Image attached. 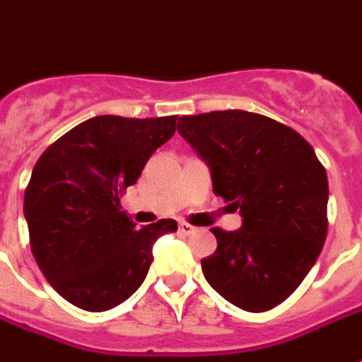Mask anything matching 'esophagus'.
I'll return each instance as SVG.
<instances>
[{
	"label": "esophagus",
	"instance_id": "1",
	"mask_svg": "<svg viewBox=\"0 0 362 362\" xmlns=\"http://www.w3.org/2000/svg\"><path fill=\"white\" fill-rule=\"evenodd\" d=\"M178 230H180L182 235H194L197 228L194 227V225H189V223H184V221H182L180 225H178Z\"/></svg>",
	"mask_w": 362,
	"mask_h": 362
}]
</instances>
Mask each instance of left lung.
<instances>
[{
  "mask_svg": "<svg viewBox=\"0 0 362 362\" xmlns=\"http://www.w3.org/2000/svg\"><path fill=\"white\" fill-rule=\"evenodd\" d=\"M178 132L211 168L213 192L240 209L243 227H215L202 259L207 283L228 303L266 312L293 295L327 235V176L293 127L244 110L182 116Z\"/></svg>",
  "mask_w": 362,
  "mask_h": 362,
  "instance_id": "1",
  "label": "left lung"
}]
</instances>
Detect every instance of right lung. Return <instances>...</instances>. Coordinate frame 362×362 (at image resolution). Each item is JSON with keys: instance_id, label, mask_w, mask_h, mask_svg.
Returning a JSON list of instances; mask_svg holds the SVG:
<instances>
[{"instance_id": "obj_1", "label": "right lung", "mask_w": 362, "mask_h": 362, "mask_svg": "<svg viewBox=\"0 0 362 362\" xmlns=\"http://www.w3.org/2000/svg\"><path fill=\"white\" fill-rule=\"evenodd\" d=\"M178 116H96L44 151L25 189L30 250L52 287L89 312L110 310L147 277L153 243L174 219L137 228L119 197L176 132Z\"/></svg>"}]
</instances>
